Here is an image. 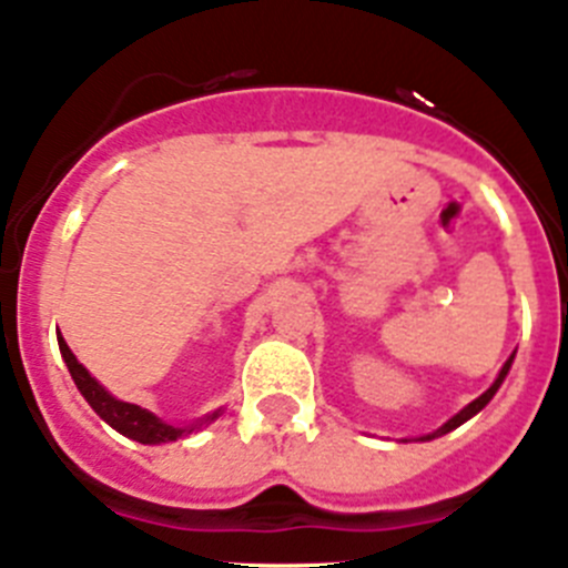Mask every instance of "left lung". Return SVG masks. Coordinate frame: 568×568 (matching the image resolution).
Returning <instances> with one entry per match:
<instances>
[{
    "label": "left lung",
    "instance_id": "8db88e82",
    "mask_svg": "<svg viewBox=\"0 0 568 568\" xmlns=\"http://www.w3.org/2000/svg\"><path fill=\"white\" fill-rule=\"evenodd\" d=\"M513 358H516V353H513V356H510V358H507V364H505V367H501L499 378L493 381V386H490V389H487V392H485V395H479V397H476L474 404H468V406H465V409H463V412H459V415H454V417H452V420L445 423V426H439V428H437V432H434V434H426V437H423V439H434V437H443V434L454 432V428H457V426H463V423H465V420H470V417H474V415H476V412H481V409H485V406H487V404H490V397H493V395H496V389H499V386H501V381H505V375H507V373H510V364H513Z\"/></svg>",
    "mask_w": 568,
    "mask_h": 568
}]
</instances>
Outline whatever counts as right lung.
<instances>
[{
  "label": "right lung",
  "instance_id": "add662e5",
  "mask_svg": "<svg viewBox=\"0 0 568 568\" xmlns=\"http://www.w3.org/2000/svg\"><path fill=\"white\" fill-rule=\"evenodd\" d=\"M58 347H61V356H63V362H67L69 375H72L75 386L81 389V395L87 397V404L92 406V409L98 412V415L103 417L111 428H116V432L125 434V437L136 439V443H142V445H159V443H171V439L184 437V434H190L195 428V426H187V428L171 426V423L159 420L153 412L142 409V406L116 400V397H111L109 392H105L103 386H100L98 381L87 373V367H83V364L72 356V349L67 347L63 336H58ZM215 417H219V412L206 417L204 423H212Z\"/></svg>",
  "mask_w": 568,
  "mask_h": 568
}]
</instances>
